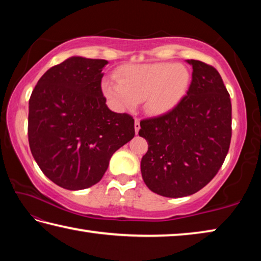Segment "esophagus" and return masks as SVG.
<instances>
[{"label": "esophagus", "instance_id": "esophagus-1", "mask_svg": "<svg viewBox=\"0 0 261 261\" xmlns=\"http://www.w3.org/2000/svg\"><path fill=\"white\" fill-rule=\"evenodd\" d=\"M139 129H140V122H139L138 118H136V120H135V131H136V134H138Z\"/></svg>", "mask_w": 261, "mask_h": 261}]
</instances>
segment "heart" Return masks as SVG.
Wrapping results in <instances>:
<instances>
[{"mask_svg": "<svg viewBox=\"0 0 261 261\" xmlns=\"http://www.w3.org/2000/svg\"><path fill=\"white\" fill-rule=\"evenodd\" d=\"M117 82L102 83L103 94L117 110H134L144 101L148 114L160 116L173 110L187 94L190 72L185 65L169 62L123 65Z\"/></svg>", "mask_w": 261, "mask_h": 261, "instance_id": "obj_1", "label": "heart"}]
</instances>
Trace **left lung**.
<instances>
[{
  "label": "left lung",
  "instance_id": "obj_1",
  "mask_svg": "<svg viewBox=\"0 0 261 261\" xmlns=\"http://www.w3.org/2000/svg\"><path fill=\"white\" fill-rule=\"evenodd\" d=\"M192 81L182 101L169 113L140 122L139 136L148 151L141 176L154 193L179 198L208 184L227 156L231 139V102L216 69L187 60Z\"/></svg>",
  "mask_w": 261,
  "mask_h": 261
}]
</instances>
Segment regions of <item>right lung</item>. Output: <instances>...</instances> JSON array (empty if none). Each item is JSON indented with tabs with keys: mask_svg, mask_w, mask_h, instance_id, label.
Here are the masks:
<instances>
[{
	"mask_svg": "<svg viewBox=\"0 0 261 261\" xmlns=\"http://www.w3.org/2000/svg\"><path fill=\"white\" fill-rule=\"evenodd\" d=\"M106 60L69 57L39 79L29 101V143L51 182L83 190L99 182L113 154L135 137V121L106 105Z\"/></svg>",
	"mask_w": 261,
	"mask_h": 261,
	"instance_id": "obj_1",
	"label": "right lung"
}]
</instances>
